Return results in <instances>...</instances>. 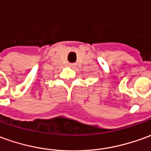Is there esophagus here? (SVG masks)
Listing matches in <instances>:
<instances>
[{"label":"esophagus","instance_id":"1","mask_svg":"<svg viewBox=\"0 0 151 151\" xmlns=\"http://www.w3.org/2000/svg\"><path fill=\"white\" fill-rule=\"evenodd\" d=\"M75 65H76L75 63H69L70 66H75Z\"/></svg>","mask_w":151,"mask_h":151}]
</instances>
